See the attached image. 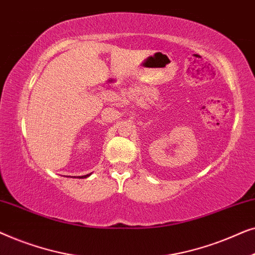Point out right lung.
Listing matches in <instances>:
<instances>
[{"label": "right lung", "instance_id": "1", "mask_svg": "<svg viewBox=\"0 0 255 255\" xmlns=\"http://www.w3.org/2000/svg\"><path fill=\"white\" fill-rule=\"evenodd\" d=\"M90 174H92V173H90ZM90 174H87V175H85V176H82V177H88V176L90 175Z\"/></svg>", "mask_w": 255, "mask_h": 255}]
</instances>
